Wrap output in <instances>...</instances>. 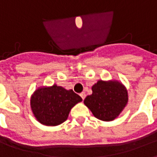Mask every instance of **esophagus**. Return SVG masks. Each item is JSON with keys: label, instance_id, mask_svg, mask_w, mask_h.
<instances>
[{"label": "esophagus", "instance_id": "1", "mask_svg": "<svg viewBox=\"0 0 157 157\" xmlns=\"http://www.w3.org/2000/svg\"><path fill=\"white\" fill-rule=\"evenodd\" d=\"M80 96H81V97H82V98L84 100V99H85V98H86V93H85V92H82V93L80 94Z\"/></svg>", "mask_w": 157, "mask_h": 157}]
</instances>
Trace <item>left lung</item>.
<instances>
[{
  "instance_id": "8db88e82",
  "label": "left lung",
  "mask_w": 157,
  "mask_h": 157,
  "mask_svg": "<svg viewBox=\"0 0 157 157\" xmlns=\"http://www.w3.org/2000/svg\"><path fill=\"white\" fill-rule=\"evenodd\" d=\"M92 90V94L86 98L84 103L100 120L115 119L127 105V89L118 81H98Z\"/></svg>"
}]
</instances>
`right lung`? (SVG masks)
I'll return each mask as SVG.
<instances>
[{
  "instance_id": "obj_1",
  "label": "right lung",
  "mask_w": 157,
  "mask_h": 157,
  "mask_svg": "<svg viewBox=\"0 0 157 157\" xmlns=\"http://www.w3.org/2000/svg\"><path fill=\"white\" fill-rule=\"evenodd\" d=\"M82 98L72 90L53 85L38 88L31 97L33 115L42 124L56 126L65 122L71 109Z\"/></svg>"
}]
</instances>
